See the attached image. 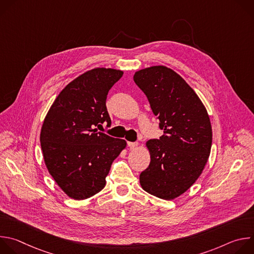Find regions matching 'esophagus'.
Masks as SVG:
<instances>
[{"instance_id":"34e87169","label":"esophagus","mask_w":254,"mask_h":254,"mask_svg":"<svg viewBox=\"0 0 254 254\" xmlns=\"http://www.w3.org/2000/svg\"><path fill=\"white\" fill-rule=\"evenodd\" d=\"M137 142H131V141H127V146L130 148V149H135L137 147Z\"/></svg>"}]
</instances>
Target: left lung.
<instances>
[{"label":"left lung","instance_id":"1","mask_svg":"<svg viewBox=\"0 0 254 254\" xmlns=\"http://www.w3.org/2000/svg\"><path fill=\"white\" fill-rule=\"evenodd\" d=\"M135 84L146 94L164 134L146 142L151 156L139 184L151 195L174 200L202 174L211 152L212 127L202 100L173 69L156 65L136 71Z\"/></svg>","mask_w":254,"mask_h":254}]
</instances>
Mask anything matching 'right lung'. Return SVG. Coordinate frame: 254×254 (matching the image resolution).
Returning a JSON list of instances; mask_svg holds the SVG:
<instances>
[{"mask_svg": "<svg viewBox=\"0 0 254 254\" xmlns=\"http://www.w3.org/2000/svg\"><path fill=\"white\" fill-rule=\"evenodd\" d=\"M124 71L97 67L69 82L44 119L40 142L49 174L71 199L84 200L100 192L113 162L127 147L97 128L111 126L106 96ZM102 127V126H101Z\"/></svg>", "mask_w": 254, "mask_h": 254, "instance_id": "1", "label": "right lung"}]
</instances>
